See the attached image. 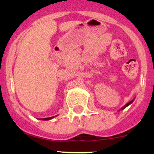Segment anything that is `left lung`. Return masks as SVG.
Returning a JSON list of instances; mask_svg holds the SVG:
<instances>
[{
	"instance_id": "left-lung-1",
	"label": "left lung",
	"mask_w": 154,
	"mask_h": 154,
	"mask_svg": "<svg viewBox=\"0 0 154 154\" xmlns=\"http://www.w3.org/2000/svg\"><path fill=\"white\" fill-rule=\"evenodd\" d=\"M133 100H131V101H130V102H129V103H127V104H126V105H125V106H124L123 107H122V109H125L126 108V107H127V106H129V105H130V104H131V103H133Z\"/></svg>"
}]
</instances>
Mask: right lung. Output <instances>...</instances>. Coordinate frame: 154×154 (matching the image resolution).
Here are the masks:
<instances>
[{
  "label": "right lung",
  "mask_w": 154,
  "mask_h": 154,
  "mask_svg": "<svg viewBox=\"0 0 154 154\" xmlns=\"http://www.w3.org/2000/svg\"><path fill=\"white\" fill-rule=\"evenodd\" d=\"M53 118H54V116L53 117H50V118H45V119H42V120H44V121H48V120H51V119H52Z\"/></svg>",
  "instance_id": "1"
}]
</instances>
